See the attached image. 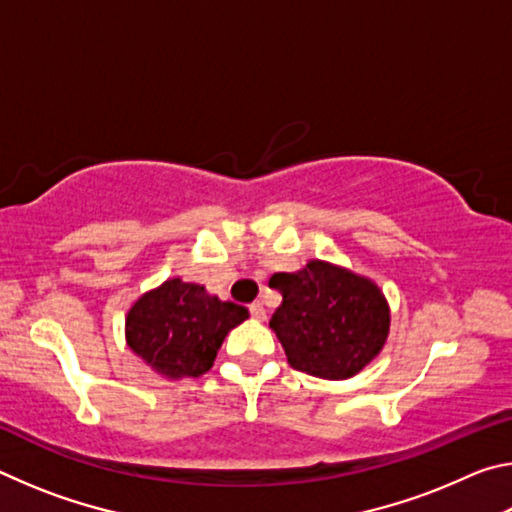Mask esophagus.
I'll return each instance as SVG.
<instances>
[{
  "label": "esophagus",
  "mask_w": 512,
  "mask_h": 512,
  "mask_svg": "<svg viewBox=\"0 0 512 512\" xmlns=\"http://www.w3.org/2000/svg\"><path fill=\"white\" fill-rule=\"evenodd\" d=\"M248 309H250V316H253L255 320H264L266 318V309H264L262 302H253V305H250Z\"/></svg>",
  "instance_id": "1"
}]
</instances>
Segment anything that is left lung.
I'll return each instance as SVG.
<instances>
[{
  "label": "left lung",
  "mask_w": 512,
  "mask_h": 512,
  "mask_svg": "<svg viewBox=\"0 0 512 512\" xmlns=\"http://www.w3.org/2000/svg\"><path fill=\"white\" fill-rule=\"evenodd\" d=\"M268 287L282 293L268 325L291 368L320 379H348L384 348L391 311L368 277L311 259L298 273H275Z\"/></svg>",
  "instance_id": "1"
}]
</instances>
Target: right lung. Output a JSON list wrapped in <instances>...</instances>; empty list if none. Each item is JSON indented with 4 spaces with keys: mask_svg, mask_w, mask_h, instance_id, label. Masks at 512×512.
<instances>
[{
    "mask_svg": "<svg viewBox=\"0 0 512 512\" xmlns=\"http://www.w3.org/2000/svg\"><path fill=\"white\" fill-rule=\"evenodd\" d=\"M246 318V307L173 277L128 309L126 343L158 375L201 377L212 368L225 334Z\"/></svg>",
    "mask_w": 512,
    "mask_h": 512,
    "instance_id": "obj_1",
    "label": "right lung"
}]
</instances>
